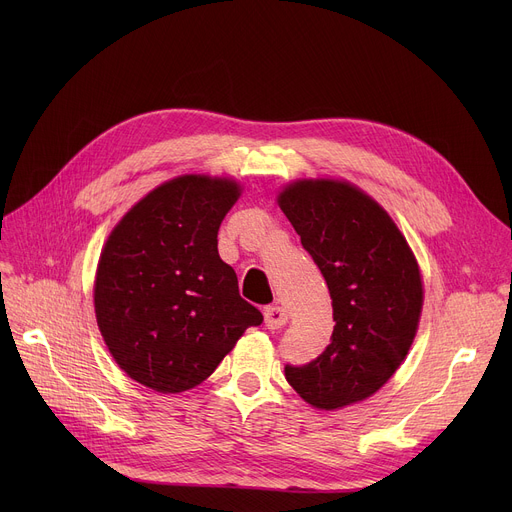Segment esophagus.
<instances>
[{
    "label": "esophagus",
    "mask_w": 512,
    "mask_h": 512,
    "mask_svg": "<svg viewBox=\"0 0 512 512\" xmlns=\"http://www.w3.org/2000/svg\"><path fill=\"white\" fill-rule=\"evenodd\" d=\"M265 326L269 328V330H279V328H283L285 324H287V312H285V308H281V306H269V308H265Z\"/></svg>",
    "instance_id": "esophagus-1"
}]
</instances>
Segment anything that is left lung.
Listing matches in <instances>:
<instances>
[{
    "label": "left lung",
    "instance_id": "left-lung-1",
    "mask_svg": "<svg viewBox=\"0 0 512 512\" xmlns=\"http://www.w3.org/2000/svg\"><path fill=\"white\" fill-rule=\"evenodd\" d=\"M277 204L320 267L334 310L332 342L304 367H285L294 391L320 411L375 395L401 367L419 328L423 279L391 214L338 178H300Z\"/></svg>",
    "mask_w": 512,
    "mask_h": 512
}]
</instances>
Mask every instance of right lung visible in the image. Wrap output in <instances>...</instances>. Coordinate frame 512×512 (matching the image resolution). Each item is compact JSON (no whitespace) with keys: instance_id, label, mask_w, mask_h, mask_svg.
I'll return each mask as SVG.
<instances>
[{"instance_id":"obj_1","label":"right lung","mask_w":512,"mask_h":512,"mask_svg":"<svg viewBox=\"0 0 512 512\" xmlns=\"http://www.w3.org/2000/svg\"><path fill=\"white\" fill-rule=\"evenodd\" d=\"M243 192L231 176L182 174L135 202L95 273L101 336L119 369L158 393L206 381L263 314L218 255V229Z\"/></svg>"}]
</instances>
